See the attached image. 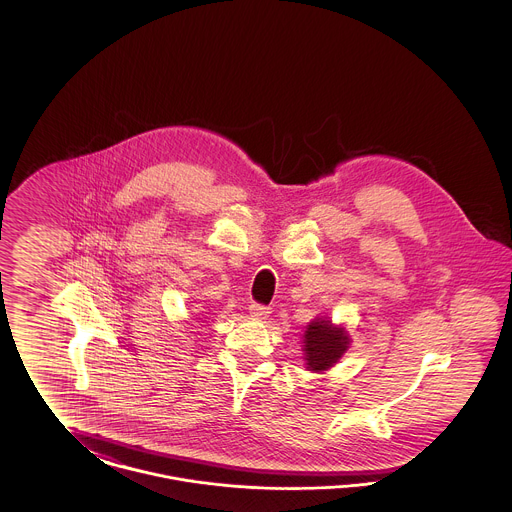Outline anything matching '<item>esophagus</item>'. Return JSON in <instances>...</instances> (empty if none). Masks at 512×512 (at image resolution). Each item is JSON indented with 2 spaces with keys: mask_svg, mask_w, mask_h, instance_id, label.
Returning <instances> with one entry per match:
<instances>
[{
  "mask_svg": "<svg viewBox=\"0 0 512 512\" xmlns=\"http://www.w3.org/2000/svg\"><path fill=\"white\" fill-rule=\"evenodd\" d=\"M249 315L257 320H265L270 315V309L265 305H259V303H253L249 305Z\"/></svg>",
  "mask_w": 512,
  "mask_h": 512,
  "instance_id": "1",
  "label": "esophagus"
}]
</instances>
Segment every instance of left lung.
Returning <instances> with one entry per match:
<instances>
[{
	"instance_id": "1",
	"label": "left lung",
	"mask_w": 512,
	"mask_h": 512,
	"mask_svg": "<svg viewBox=\"0 0 512 512\" xmlns=\"http://www.w3.org/2000/svg\"><path fill=\"white\" fill-rule=\"evenodd\" d=\"M349 334L345 328L334 326L332 320L315 318L307 324L303 334V351L307 368L313 372L328 370L336 365L349 347Z\"/></svg>"
}]
</instances>
